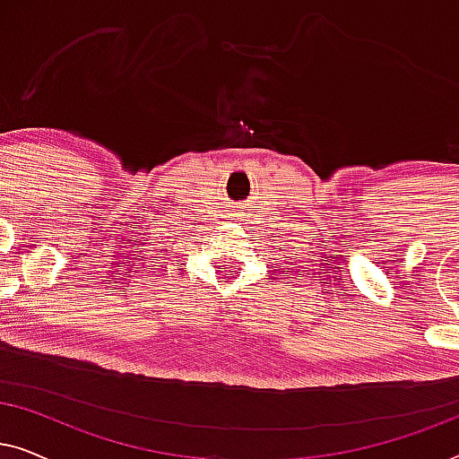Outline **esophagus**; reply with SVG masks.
<instances>
[{
    "label": "esophagus",
    "mask_w": 459,
    "mask_h": 459,
    "mask_svg": "<svg viewBox=\"0 0 459 459\" xmlns=\"http://www.w3.org/2000/svg\"><path fill=\"white\" fill-rule=\"evenodd\" d=\"M247 215H250V212H247L244 209H238V212H236L238 219H242V217H247ZM244 221H247V219H244Z\"/></svg>",
    "instance_id": "1"
}]
</instances>
